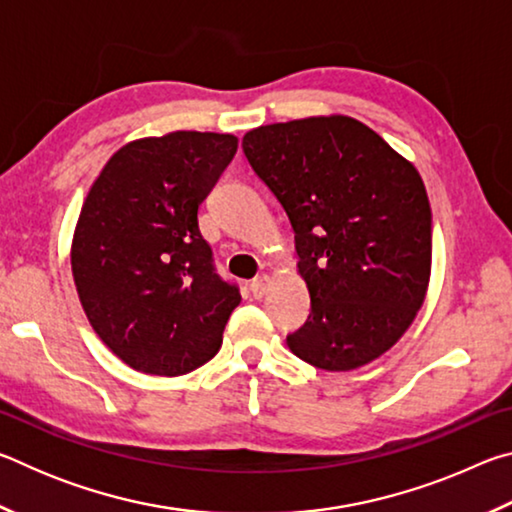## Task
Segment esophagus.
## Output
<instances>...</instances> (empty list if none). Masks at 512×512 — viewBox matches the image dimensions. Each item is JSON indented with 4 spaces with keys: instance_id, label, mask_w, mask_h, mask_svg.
I'll list each match as a JSON object with an SVG mask.
<instances>
[{
    "instance_id": "34e87169",
    "label": "esophagus",
    "mask_w": 512,
    "mask_h": 512,
    "mask_svg": "<svg viewBox=\"0 0 512 512\" xmlns=\"http://www.w3.org/2000/svg\"><path fill=\"white\" fill-rule=\"evenodd\" d=\"M268 287H271V277L259 275L253 282H250V293H253L255 298H264L268 293Z\"/></svg>"
}]
</instances>
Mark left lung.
<instances>
[{"label":"left lung","instance_id":"left-lung-1","mask_svg":"<svg viewBox=\"0 0 512 512\" xmlns=\"http://www.w3.org/2000/svg\"><path fill=\"white\" fill-rule=\"evenodd\" d=\"M241 149L296 232L311 314L289 350L329 372L391 350L431 275V207L413 162L345 115L259 126Z\"/></svg>","mask_w":512,"mask_h":512}]
</instances>
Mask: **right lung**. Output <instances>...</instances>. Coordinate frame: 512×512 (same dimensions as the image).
<instances>
[{"mask_svg": "<svg viewBox=\"0 0 512 512\" xmlns=\"http://www.w3.org/2000/svg\"><path fill=\"white\" fill-rule=\"evenodd\" d=\"M235 135L176 131L128 142L85 196L72 275L94 332L146 375L210 361L241 302L214 273L198 205L235 158Z\"/></svg>", "mask_w": 512, "mask_h": 512, "instance_id": "right-lung-1", "label": "right lung"}]
</instances>
